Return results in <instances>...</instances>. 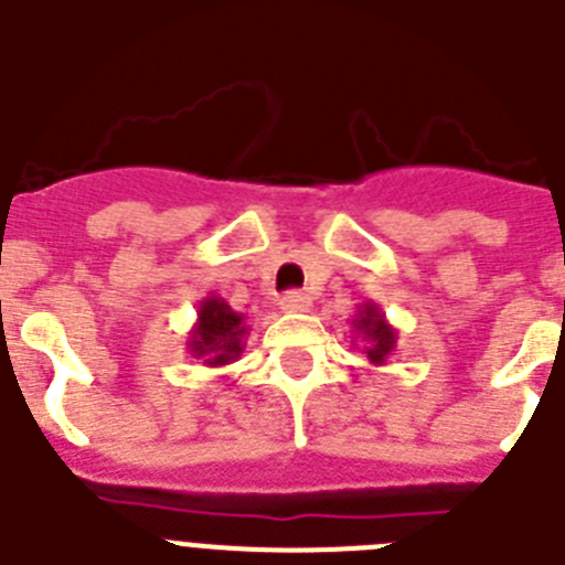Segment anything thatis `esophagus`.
<instances>
[{"instance_id": "1", "label": "esophagus", "mask_w": 565, "mask_h": 565, "mask_svg": "<svg viewBox=\"0 0 565 565\" xmlns=\"http://www.w3.org/2000/svg\"><path fill=\"white\" fill-rule=\"evenodd\" d=\"M279 306H282V311H288V313H302L311 308V297L302 291H288V294H282Z\"/></svg>"}]
</instances>
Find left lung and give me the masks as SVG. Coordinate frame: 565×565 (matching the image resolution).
<instances>
[{
  "label": "left lung",
  "mask_w": 565,
  "mask_h": 565,
  "mask_svg": "<svg viewBox=\"0 0 565 565\" xmlns=\"http://www.w3.org/2000/svg\"><path fill=\"white\" fill-rule=\"evenodd\" d=\"M351 326L353 331H356V337L364 342L362 353L367 356V362L376 364V367L379 364H387V359L396 351L398 333L396 328L387 322L382 308H379L376 302H362V306L356 308V313H353Z\"/></svg>",
  "instance_id": "obj_1"
}]
</instances>
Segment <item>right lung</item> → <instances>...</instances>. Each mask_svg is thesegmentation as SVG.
Instances as JSON below:
<instances>
[{
  "label": "right lung",
  "instance_id": "1",
  "mask_svg": "<svg viewBox=\"0 0 565 565\" xmlns=\"http://www.w3.org/2000/svg\"><path fill=\"white\" fill-rule=\"evenodd\" d=\"M248 331L252 328L243 313L234 311L217 294H209L198 306V322L186 337V351L194 359H203L206 367H223L237 362L239 353L246 351Z\"/></svg>",
  "mask_w": 565,
  "mask_h": 565
}]
</instances>
